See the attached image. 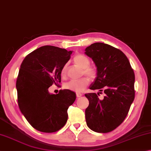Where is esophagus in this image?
Listing matches in <instances>:
<instances>
[{
  "label": "esophagus",
  "mask_w": 151,
  "mask_h": 151,
  "mask_svg": "<svg viewBox=\"0 0 151 151\" xmlns=\"http://www.w3.org/2000/svg\"><path fill=\"white\" fill-rule=\"evenodd\" d=\"M83 96L82 93H76V96H77V97H80Z\"/></svg>",
  "instance_id": "34e87169"
}]
</instances>
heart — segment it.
I'll use <instances>...</instances> for the list:
<instances>
[{
	"mask_svg": "<svg viewBox=\"0 0 151 151\" xmlns=\"http://www.w3.org/2000/svg\"><path fill=\"white\" fill-rule=\"evenodd\" d=\"M74 63L79 67L83 69L82 73L88 77L93 78L96 76V70L93 68L90 67V60L89 58L83 54H78L73 58ZM67 71V64L63 66L61 70V74L62 76H65ZM89 80L88 78H83L79 80H71L64 84V88L68 90L81 92L89 85Z\"/></svg>",
	"mask_w": 151,
	"mask_h": 151,
	"instance_id": "1",
	"label": "heart"
}]
</instances>
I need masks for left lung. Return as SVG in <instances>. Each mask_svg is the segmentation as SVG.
<instances>
[{"instance_id":"left-lung-1","label":"left lung","mask_w":151,"mask_h":151,"mask_svg":"<svg viewBox=\"0 0 151 151\" xmlns=\"http://www.w3.org/2000/svg\"><path fill=\"white\" fill-rule=\"evenodd\" d=\"M97 68L96 77L89 86L92 90H104L85 94L89 100L86 109L88 127L97 133H109L120 125L128 114L134 98V73L130 62L120 50L96 42L85 49Z\"/></svg>"}]
</instances>
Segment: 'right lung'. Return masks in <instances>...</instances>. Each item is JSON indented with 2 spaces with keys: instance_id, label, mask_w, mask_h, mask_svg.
Masks as SVG:
<instances>
[{
  "instance_id": "obj_1",
  "label": "right lung",
  "mask_w": 151,
  "mask_h": 151,
  "mask_svg": "<svg viewBox=\"0 0 151 151\" xmlns=\"http://www.w3.org/2000/svg\"><path fill=\"white\" fill-rule=\"evenodd\" d=\"M72 51L44 46L26 55L17 80L18 106L28 123L44 133L62 128L68 120V109L76 99L73 91L63 89L52 94L48 88L61 82V70Z\"/></svg>"
}]
</instances>
